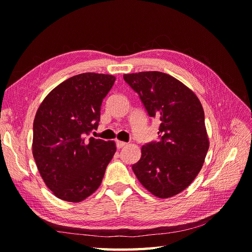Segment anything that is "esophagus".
Segmentation results:
<instances>
[{"label":"esophagus","mask_w":252,"mask_h":252,"mask_svg":"<svg viewBox=\"0 0 252 252\" xmlns=\"http://www.w3.org/2000/svg\"><path fill=\"white\" fill-rule=\"evenodd\" d=\"M126 145H127V143H126V142L117 141V147H118V148H123V147H126Z\"/></svg>","instance_id":"1"}]
</instances>
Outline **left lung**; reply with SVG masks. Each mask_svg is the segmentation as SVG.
I'll list each match as a JSON object with an SVG mask.
<instances>
[{
    "label": "left lung",
    "instance_id": "obj_1",
    "mask_svg": "<svg viewBox=\"0 0 252 252\" xmlns=\"http://www.w3.org/2000/svg\"><path fill=\"white\" fill-rule=\"evenodd\" d=\"M123 79L140 96L148 116L160 123L158 141L142 147L133 172L156 197L178 195L199 173L209 149L200 101L167 73L143 71L123 74Z\"/></svg>",
    "mask_w": 252,
    "mask_h": 252
}]
</instances>
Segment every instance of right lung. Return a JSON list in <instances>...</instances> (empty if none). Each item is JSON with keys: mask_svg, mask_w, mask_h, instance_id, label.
I'll return each mask as SVG.
<instances>
[{"mask_svg": "<svg viewBox=\"0 0 252 252\" xmlns=\"http://www.w3.org/2000/svg\"><path fill=\"white\" fill-rule=\"evenodd\" d=\"M116 81L85 72L67 79L42 101L33 121L32 154L46 186L65 201L80 202L98 189L116 153L112 141L88 138Z\"/></svg>", "mask_w": 252, "mask_h": 252, "instance_id": "1", "label": "right lung"}]
</instances>
